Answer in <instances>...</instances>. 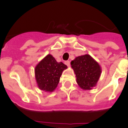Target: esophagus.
Listing matches in <instances>:
<instances>
[{
    "label": "esophagus",
    "mask_w": 128,
    "mask_h": 128,
    "mask_svg": "<svg viewBox=\"0 0 128 128\" xmlns=\"http://www.w3.org/2000/svg\"><path fill=\"white\" fill-rule=\"evenodd\" d=\"M65 64H66V65H67L68 67L70 66V62L68 61V60H67V61H65Z\"/></svg>",
    "instance_id": "34e87169"
}]
</instances>
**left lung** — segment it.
I'll use <instances>...</instances> for the list:
<instances>
[{"label":"left lung","mask_w":128,"mask_h":128,"mask_svg":"<svg viewBox=\"0 0 128 128\" xmlns=\"http://www.w3.org/2000/svg\"><path fill=\"white\" fill-rule=\"evenodd\" d=\"M76 82L83 90H91L97 85L101 74V68L88 54L78 56L71 62Z\"/></svg>","instance_id":"1"}]
</instances>
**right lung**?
<instances>
[{"label": "right lung", "mask_w": 128, "mask_h": 128, "mask_svg": "<svg viewBox=\"0 0 128 128\" xmlns=\"http://www.w3.org/2000/svg\"><path fill=\"white\" fill-rule=\"evenodd\" d=\"M68 68L62 62H58L51 54H48L34 69L37 86L41 90L52 92L57 88L60 78Z\"/></svg>", "instance_id": "1"}]
</instances>
